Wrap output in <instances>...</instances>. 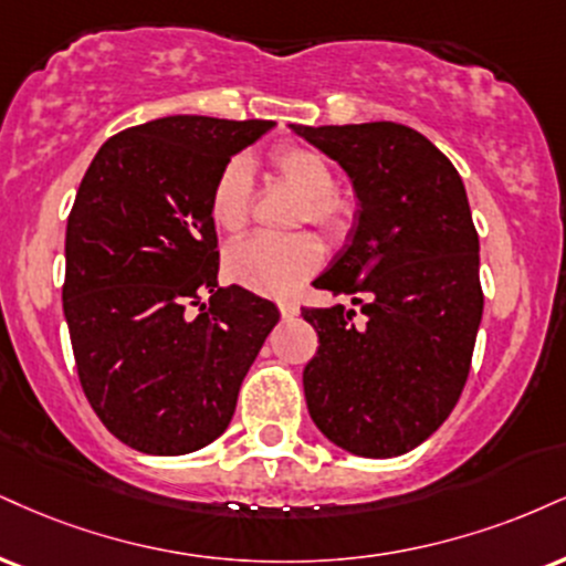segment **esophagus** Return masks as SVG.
<instances>
[{
  "label": "esophagus",
  "mask_w": 566,
  "mask_h": 566,
  "mask_svg": "<svg viewBox=\"0 0 566 566\" xmlns=\"http://www.w3.org/2000/svg\"><path fill=\"white\" fill-rule=\"evenodd\" d=\"M279 313H282V318H292L301 313V305H297L295 301H282L279 303Z\"/></svg>",
  "instance_id": "1"
}]
</instances>
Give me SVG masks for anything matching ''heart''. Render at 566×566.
Listing matches in <instances>:
<instances>
[{"mask_svg": "<svg viewBox=\"0 0 566 566\" xmlns=\"http://www.w3.org/2000/svg\"><path fill=\"white\" fill-rule=\"evenodd\" d=\"M269 171L301 195L292 223H313L326 240L343 242L358 221V200L337 187L332 163L318 149L305 145H282L269 155ZM255 184L242 158L229 160L216 174L210 187V218L227 234H240L253 213ZM324 261V244L311 231L284 237H250L227 253V271L244 287L263 295H290Z\"/></svg>", "mask_w": 566, "mask_h": 566, "instance_id": "b5f03b06", "label": "heart"}]
</instances>
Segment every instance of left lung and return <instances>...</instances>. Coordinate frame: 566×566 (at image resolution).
<instances>
[{
	"mask_svg": "<svg viewBox=\"0 0 566 566\" xmlns=\"http://www.w3.org/2000/svg\"><path fill=\"white\" fill-rule=\"evenodd\" d=\"M348 171L358 221L318 290L360 305L303 308L318 350L303 371L311 419L335 446L400 455L464 390L482 318L480 240L453 163L403 124L292 126Z\"/></svg>",
	"mask_w": 566,
	"mask_h": 566,
	"instance_id": "left-lung-1",
	"label": "left lung"
}]
</instances>
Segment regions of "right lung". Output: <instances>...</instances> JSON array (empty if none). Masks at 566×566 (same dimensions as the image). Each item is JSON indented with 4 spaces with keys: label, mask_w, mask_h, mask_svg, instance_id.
<instances>
[{
    "label": "right lung",
    "mask_w": 566,
    "mask_h": 566,
    "mask_svg": "<svg viewBox=\"0 0 566 566\" xmlns=\"http://www.w3.org/2000/svg\"><path fill=\"white\" fill-rule=\"evenodd\" d=\"M271 126L168 115L111 136L81 179L63 311L86 400L134 451L181 455L213 442L279 322L274 303L218 287L208 208L216 174Z\"/></svg>",
    "instance_id": "obj_1"
}]
</instances>
